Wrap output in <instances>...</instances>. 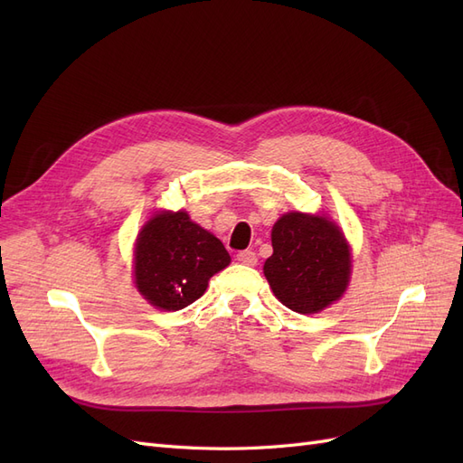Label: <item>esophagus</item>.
<instances>
[{
    "mask_svg": "<svg viewBox=\"0 0 463 463\" xmlns=\"http://www.w3.org/2000/svg\"><path fill=\"white\" fill-rule=\"evenodd\" d=\"M237 260H240L241 264H247V266H255L257 264V255L250 249L240 250V253H237Z\"/></svg>",
    "mask_w": 463,
    "mask_h": 463,
    "instance_id": "34e87169",
    "label": "esophagus"
}]
</instances>
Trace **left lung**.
<instances>
[{"label": "left lung", "mask_w": 463, "mask_h": 463, "mask_svg": "<svg viewBox=\"0 0 463 463\" xmlns=\"http://www.w3.org/2000/svg\"><path fill=\"white\" fill-rule=\"evenodd\" d=\"M272 249L262 270L288 309L313 315L344 296L352 253L342 230L326 216L284 214L272 228Z\"/></svg>", "instance_id": "1"}]
</instances>
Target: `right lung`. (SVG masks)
I'll return each mask as SVG.
<instances>
[{"instance_id":"right-lung-1","label":"right lung","mask_w":463,"mask_h":463,"mask_svg":"<svg viewBox=\"0 0 463 463\" xmlns=\"http://www.w3.org/2000/svg\"><path fill=\"white\" fill-rule=\"evenodd\" d=\"M216 235L194 223L185 210L154 214L135 243V286L164 311H179L197 301L208 279L230 264Z\"/></svg>"}]
</instances>
